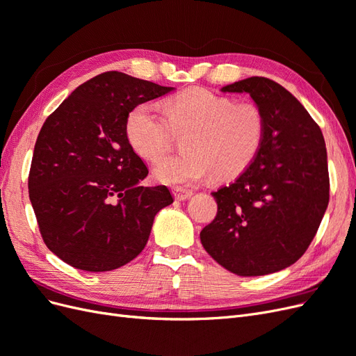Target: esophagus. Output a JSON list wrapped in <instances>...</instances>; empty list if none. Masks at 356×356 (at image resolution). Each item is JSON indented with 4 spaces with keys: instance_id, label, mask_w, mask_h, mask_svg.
Returning a JSON list of instances; mask_svg holds the SVG:
<instances>
[{
    "instance_id": "34e87169",
    "label": "esophagus",
    "mask_w": 356,
    "mask_h": 356,
    "mask_svg": "<svg viewBox=\"0 0 356 356\" xmlns=\"http://www.w3.org/2000/svg\"><path fill=\"white\" fill-rule=\"evenodd\" d=\"M174 196L177 200H187L193 196V190L188 188H182V187H175L174 188Z\"/></svg>"
}]
</instances>
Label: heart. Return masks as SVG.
<instances>
[{
    "instance_id": "heart-1",
    "label": "heart",
    "mask_w": 356,
    "mask_h": 356,
    "mask_svg": "<svg viewBox=\"0 0 356 356\" xmlns=\"http://www.w3.org/2000/svg\"><path fill=\"white\" fill-rule=\"evenodd\" d=\"M172 132L187 134L186 153L161 161L154 177L166 184L191 186L213 174L232 178L250 166L264 141L266 115L254 101L193 88L169 98L163 113L143 102L126 117L127 143L147 161L154 163L169 153Z\"/></svg>"
}]
</instances>
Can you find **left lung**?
<instances>
[{
  "label": "left lung",
  "instance_id": "left-lung-1",
  "mask_svg": "<svg viewBox=\"0 0 356 356\" xmlns=\"http://www.w3.org/2000/svg\"><path fill=\"white\" fill-rule=\"evenodd\" d=\"M221 90L250 93L264 111L266 135L252 163L212 193L218 211L200 241L234 275L279 272L306 252L328 207L324 136L296 96L270 79L250 77Z\"/></svg>",
  "mask_w": 356,
  "mask_h": 356
}]
</instances>
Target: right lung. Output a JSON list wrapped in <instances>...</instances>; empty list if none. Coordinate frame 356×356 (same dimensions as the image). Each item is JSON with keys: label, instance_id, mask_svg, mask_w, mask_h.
Listing matches in <instances>:
<instances>
[{"label": "right lung", "instance_id": "1", "mask_svg": "<svg viewBox=\"0 0 356 356\" xmlns=\"http://www.w3.org/2000/svg\"><path fill=\"white\" fill-rule=\"evenodd\" d=\"M170 90L108 71L79 86L42 124L29 199L42 241L62 261L108 272L145 248L156 213L174 197L166 186H141L148 169L129 145L124 123L136 105Z\"/></svg>", "mask_w": 356, "mask_h": 356}]
</instances>
